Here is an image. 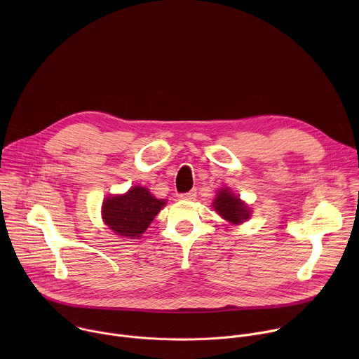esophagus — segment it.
<instances>
[{
  "instance_id": "1",
  "label": "esophagus",
  "mask_w": 359,
  "mask_h": 359,
  "mask_svg": "<svg viewBox=\"0 0 359 359\" xmlns=\"http://www.w3.org/2000/svg\"><path fill=\"white\" fill-rule=\"evenodd\" d=\"M196 196H197V191H196V190H190V191H187V193L180 194V198H182V200H194Z\"/></svg>"
}]
</instances>
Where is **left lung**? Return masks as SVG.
Instances as JSON below:
<instances>
[{"instance_id":"obj_1","label":"left lung","mask_w":359,"mask_h":359,"mask_svg":"<svg viewBox=\"0 0 359 359\" xmlns=\"http://www.w3.org/2000/svg\"><path fill=\"white\" fill-rule=\"evenodd\" d=\"M215 210L231 224H240L250 219L251 210L247 204L240 200L229 187L220 189L215 201H213Z\"/></svg>"}]
</instances>
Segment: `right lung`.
Here are the masks:
<instances>
[{"label": "right lung", "instance_id": "add662e5", "mask_svg": "<svg viewBox=\"0 0 359 359\" xmlns=\"http://www.w3.org/2000/svg\"><path fill=\"white\" fill-rule=\"evenodd\" d=\"M166 200L156 198L149 189L132 186L125 194L109 196L102 204V219L122 237L139 238L163 209Z\"/></svg>", "mask_w": 359, "mask_h": 359}]
</instances>
